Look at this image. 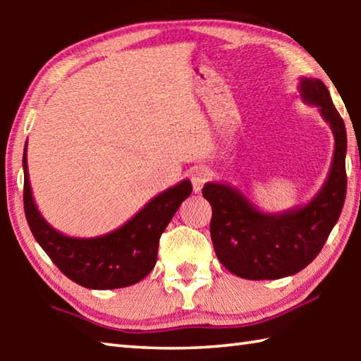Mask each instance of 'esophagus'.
Masks as SVG:
<instances>
[{"label": "esophagus", "mask_w": 361, "mask_h": 361, "mask_svg": "<svg viewBox=\"0 0 361 361\" xmlns=\"http://www.w3.org/2000/svg\"><path fill=\"white\" fill-rule=\"evenodd\" d=\"M210 178V172L204 167H199V169H194L192 173H191V181H192V189L194 192H200L202 191V188L207 181Z\"/></svg>", "instance_id": "esophagus-1"}]
</instances>
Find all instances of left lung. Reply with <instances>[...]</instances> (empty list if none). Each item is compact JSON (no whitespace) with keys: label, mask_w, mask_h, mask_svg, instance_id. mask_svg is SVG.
I'll return each instance as SVG.
<instances>
[{"label":"left lung","mask_w":361,"mask_h":361,"mask_svg":"<svg viewBox=\"0 0 361 361\" xmlns=\"http://www.w3.org/2000/svg\"><path fill=\"white\" fill-rule=\"evenodd\" d=\"M299 97L319 108L334 137L331 167L325 183L305 205L285 212H261L239 189L209 181L202 189L212 205L210 234L221 264L247 280L295 276L315 259L344 207L347 135L326 85L317 78L299 79Z\"/></svg>","instance_id":"left-lung-1"}]
</instances>
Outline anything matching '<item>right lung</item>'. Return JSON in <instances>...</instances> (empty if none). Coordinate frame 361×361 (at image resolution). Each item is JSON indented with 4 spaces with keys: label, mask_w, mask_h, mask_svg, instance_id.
Segmentation results:
<instances>
[{
    "label": "right lung",
    "mask_w": 361,
    "mask_h": 361,
    "mask_svg": "<svg viewBox=\"0 0 361 361\" xmlns=\"http://www.w3.org/2000/svg\"><path fill=\"white\" fill-rule=\"evenodd\" d=\"M23 207L32 234L66 277L90 290H114L138 283L156 266L159 239L192 192L189 180L157 194L129 221L108 234L71 237L49 224L30 186L27 143L23 149Z\"/></svg>",
    "instance_id": "obj_1"
}]
</instances>
